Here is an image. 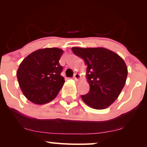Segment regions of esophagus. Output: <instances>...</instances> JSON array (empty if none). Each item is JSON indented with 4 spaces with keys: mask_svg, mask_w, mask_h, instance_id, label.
Listing matches in <instances>:
<instances>
[{
    "mask_svg": "<svg viewBox=\"0 0 147 147\" xmlns=\"http://www.w3.org/2000/svg\"><path fill=\"white\" fill-rule=\"evenodd\" d=\"M80 77H81V75H79V73H75V75H74V77H73V78L75 79V80L77 81V80H79V79H80Z\"/></svg>",
    "mask_w": 147,
    "mask_h": 147,
    "instance_id": "obj_1",
    "label": "esophagus"
}]
</instances>
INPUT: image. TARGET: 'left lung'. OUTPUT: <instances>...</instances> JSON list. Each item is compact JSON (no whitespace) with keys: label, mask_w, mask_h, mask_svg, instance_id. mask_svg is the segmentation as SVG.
Wrapping results in <instances>:
<instances>
[{"label":"left lung","mask_w":147,"mask_h":147,"mask_svg":"<svg viewBox=\"0 0 147 147\" xmlns=\"http://www.w3.org/2000/svg\"><path fill=\"white\" fill-rule=\"evenodd\" d=\"M73 53L84 61L90 90L82 95L88 106L104 109L117 99L125 85L128 70L117 54L104 48H72Z\"/></svg>","instance_id":"8db88e82"}]
</instances>
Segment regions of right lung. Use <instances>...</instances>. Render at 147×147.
<instances>
[{
    "label": "right lung",
    "mask_w": 147,
    "mask_h": 147,
    "mask_svg": "<svg viewBox=\"0 0 147 147\" xmlns=\"http://www.w3.org/2000/svg\"><path fill=\"white\" fill-rule=\"evenodd\" d=\"M63 51L51 48L37 50L25 57L16 72L22 92L30 102L46 104L54 99L63 87L59 59Z\"/></svg>",
    "instance_id": "1"
}]
</instances>
